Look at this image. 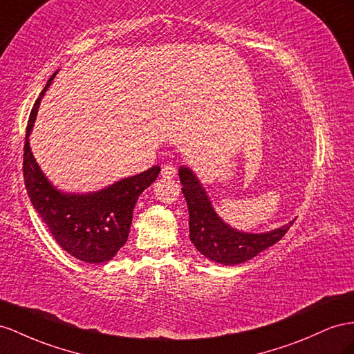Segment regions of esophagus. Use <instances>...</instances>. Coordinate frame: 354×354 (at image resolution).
<instances>
[{
  "label": "esophagus",
  "mask_w": 354,
  "mask_h": 354,
  "mask_svg": "<svg viewBox=\"0 0 354 354\" xmlns=\"http://www.w3.org/2000/svg\"><path fill=\"white\" fill-rule=\"evenodd\" d=\"M160 176L164 178H174L177 176V169L174 165H164L160 169Z\"/></svg>",
  "instance_id": "obj_1"
}]
</instances>
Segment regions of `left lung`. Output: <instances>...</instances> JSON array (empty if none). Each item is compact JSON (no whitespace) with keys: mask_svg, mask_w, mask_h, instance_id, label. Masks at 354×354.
<instances>
[{"mask_svg":"<svg viewBox=\"0 0 354 354\" xmlns=\"http://www.w3.org/2000/svg\"><path fill=\"white\" fill-rule=\"evenodd\" d=\"M178 177L189 209L190 241L209 261L222 265H238L250 261L252 257L280 241L293 225L295 218L268 232L238 231L223 222V218L216 213L205 187L192 169L185 165L180 167Z\"/></svg>","mask_w":354,"mask_h":354,"instance_id":"8db88e82","label":"left lung"}]
</instances>
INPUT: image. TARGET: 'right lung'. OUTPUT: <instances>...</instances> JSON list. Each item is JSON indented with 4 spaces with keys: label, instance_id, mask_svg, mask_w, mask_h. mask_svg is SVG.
Here are the masks:
<instances>
[{
    "label": "right lung",
    "instance_id": "obj_1",
    "mask_svg": "<svg viewBox=\"0 0 354 354\" xmlns=\"http://www.w3.org/2000/svg\"><path fill=\"white\" fill-rule=\"evenodd\" d=\"M56 74L58 71L47 80L28 120L24 146L25 187L35 212L62 250L88 263L109 262L125 245L137 199L156 180L160 168L151 167L141 174L88 194L64 192L53 186L37 164L30 147V136L40 101Z\"/></svg>",
    "mask_w": 354,
    "mask_h": 354
}]
</instances>
